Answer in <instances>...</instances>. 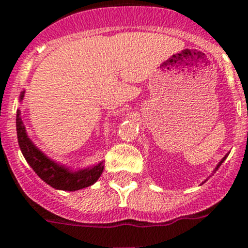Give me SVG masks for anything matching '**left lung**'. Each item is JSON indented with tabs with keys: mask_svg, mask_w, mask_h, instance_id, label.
Segmentation results:
<instances>
[{
	"mask_svg": "<svg viewBox=\"0 0 248 248\" xmlns=\"http://www.w3.org/2000/svg\"><path fill=\"white\" fill-rule=\"evenodd\" d=\"M227 156H228V155H226V156H225V157H223V158H222V160H221V161H219V163H218V165H217V167H216V170H217V169H218V167H219V166H221V165H222V162H223V161H225V160H226V158H227ZM216 170H215V171H216Z\"/></svg>",
	"mask_w": 248,
	"mask_h": 248,
	"instance_id": "8db88e82",
	"label": "left lung"
}]
</instances>
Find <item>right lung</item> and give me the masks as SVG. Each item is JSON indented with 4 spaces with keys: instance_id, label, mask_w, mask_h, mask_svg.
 <instances>
[{
    "instance_id": "1",
    "label": "right lung",
    "mask_w": 248,
    "mask_h": 248,
    "mask_svg": "<svg viewBox=\"0 0 248 248\" xmlns=\"http://www.w3.org/2000/svg\"><path fill=\"white\" fill-rule=\"evenodd\" d=\"M23 94H25V91L21 93L20 100L23 98ZM16 128L18 145L27 163L31 166L32 170L37 173L41 180H44L47 185L53 188L63 189V191H77V189L91 186L100 178L103 167H105L103 162H100L91 169L71 172L68 169L57 165L49 160L48 157L45 156L27 136L22 118H21L20 109L17 111Z\"/></svg>"
}]
</instances>
